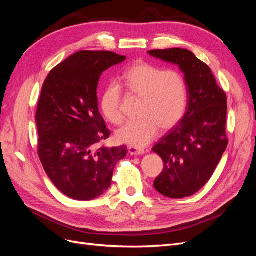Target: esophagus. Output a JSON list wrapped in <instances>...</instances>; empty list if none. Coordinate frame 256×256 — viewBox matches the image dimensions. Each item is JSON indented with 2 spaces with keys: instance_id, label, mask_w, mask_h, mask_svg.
Segmentation results:
<instances>
[{
  "instance_id": "34e87169",
  "label": "esophagus",
  "mask_w": 256,
  "mask_h": 256,
  "mask_svg": "<svg viewBox=\"0 0 256 256\" xmlns=\"http://www.w3.org/2000/svg\"><path fill=\"white\" fill-rule=\"evenodd\" d=\"M128 152H129V154H131V156H141V154H145L144 150L136 148V147H134V146L128 147Z\"/></svg>"
}]
</instances>
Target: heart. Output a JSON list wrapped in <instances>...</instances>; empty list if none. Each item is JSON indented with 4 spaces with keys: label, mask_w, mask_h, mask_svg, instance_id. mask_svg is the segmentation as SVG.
Wrapping results in <instances>:
<instances>
[{
    "label": "heart",
    "mask_w": 256,
    "mask_h": 256,
    "mask_svg": "<svg viewBox=\"0 0 256 256\" xmlns=\"http://www.w3.org/2000/svg\"><path fill=\"white\" fill-rule=\"evenodd\" d=\"M120 84L130 94L141 97L138 115L116 131L120 143L134 147L148 145L158 134L159 127L168 130L176 126L186 112L188 102L187 85L176 70H162L148 63H136L122 74ZM122 92L118 84L111 83L102 92L100 110L112 124H120Z\"/></svg>",
    "instance_id": "1"
}]
</instances>
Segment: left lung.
<instances>
[{"label":"left lung","mask_w":256,"mask_h":256,"mask_svg":"<svg viewBox=\"0 0 256 256\" xmlns=\"http://www.w3.org/2000/svg\"><path fill=\"white\" fill-rule=\"evenodd\" d=\"M148 53L180 67L187 85L184 115L152 147L164 164L154 182V189L166 198H182L204 187L226 150V95L212 69L191 51L173 48Z\"/></svg>","instance_id":"8db88e82"}]
</instances>
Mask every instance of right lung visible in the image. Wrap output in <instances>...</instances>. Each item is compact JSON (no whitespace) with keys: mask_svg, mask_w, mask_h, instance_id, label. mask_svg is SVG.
Masks as SVG:
<instances>
[{"mask_svg":"<svg viewBox=\"0 0 256 256\" xmlns=\"http://www.w3.org/2000/svg\"><path fill=\"white\" fill-rule=\"evenodd\" d=\"M126 60L110 51H79L46 78L36 111L38 156L54 186L78 200L109 189L114 168L127 148L97 147L110 130L98 110L100 76Z\"/></svg>","mask_w":256,"mask_h":256,"instance_id":"add662e5","label":"right lung"}]
</instances>
